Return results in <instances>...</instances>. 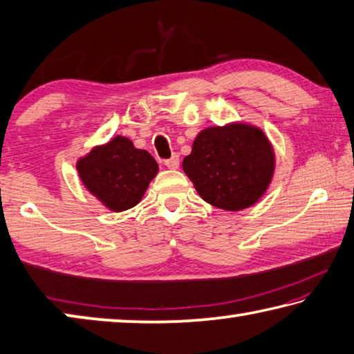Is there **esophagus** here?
Listing matches in <instances>:
<instances>
[{
    "label": "esophagus",
    "instance_id": "34e87169",
    "mask_svg": "<svg viewBox=\"0 0 354 354\" xmlns=\"http://www.w3.org/2000/svg\"><path fill=\"white\" fill-rule=\"evenodd\" d=\"M164 165L167 167V169H171V170H176L179 167V156L178 154H173L170 159L164 160Z\"/></svg>",
    "mask_w": 354,
    "mask_h": 354
}]
</instances>
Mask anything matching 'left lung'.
I'll use <instances>...</instances> for the list:
<instances>
[{
  "label": "left lung",
  "instance_id": "left-lung-1",
  "mask_svg": "<svg viewBox=\"0 0 354 354\" xmlns=\"http://www.w3.org/2000/svg\"><path fill=\"white\" fill-rule=\"evenodd\" d=\"M277 158L261 128L245 122L209 127L195 137L183 170L209 205L230 212L259 201L274 175Z\"/></svg>",
  "mask_w": 354,
  "mask_h": 354
}]
</instances>
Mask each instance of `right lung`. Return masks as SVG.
I'll return each mask as SVG.
<instances>
[{
	"label": "right lung",
	"instance_id": "1",
	"mask_svg": "<svg viewBox=\"0 0 354 354\" xmlns=\"http://www.w3.org/2000/svg\"><path fill=\"white\" fill-rule=\"evenodd\" d=\"M84 187L112 212L139 205L159 167L147 149L134 147L128 137L115 136L93 147L76 162Z\"/></svg>",
	"mask_w": 354,
	"mask_h": 354
}]
</instances>
